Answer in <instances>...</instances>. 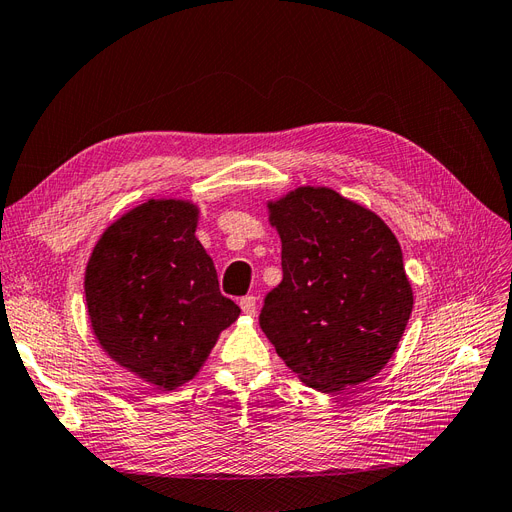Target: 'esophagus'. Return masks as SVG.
<instances>
[{
	"label": "esophagus",
	"instance_id": "1",
	"mask_svg": "<svg viewBox=\"0 0 512 512\" xmlns=\"http://www.w3.org/2000/svg\"><path fill=\"white\" fill-rule=\"evenodd\" d=\"M239 305L243 309V314H247V316L256 314V297H254V294H245V297H241Z\"/></svg>",
	"mask_w": 512,
	"mask_h": 512
}]
</instances>
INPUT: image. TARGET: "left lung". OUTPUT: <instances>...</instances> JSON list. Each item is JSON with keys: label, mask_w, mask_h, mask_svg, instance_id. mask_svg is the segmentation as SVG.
<instances>
[{"label": "left lung", "mask_w": 512, "mask_h": 512, "mask_svg": "<svg viewBox=\"0 0 512 512\" xmlns=\"http://www.w3.org/2000/svg\"><path fill=\"white\" fill-rule=\"evenodd\" d=\"M282 239V284L260 327L301 382L339 393L395 354L414 294L401 247L380 215L322 185L269 200Z\"/></svg>", "instance_id": "left-lung-1"}]
</instances>
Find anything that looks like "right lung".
<instances>
[{"label":"right lung","instance_id":"obj_1","mask_svg":"<svg viewBox=\"0 0 512 512\" xmlns=\"http://www.w3.org/2000/svg\"><path fill=\"white\" fill-rule=\"evenodd\" d=\"M198 215L192 200L149 198L102 232L85 269L98 344L158 391L192 380L241 314L194 235Z\"/></svg>","mask_w":512,"mask_h":512}]
</instances>
